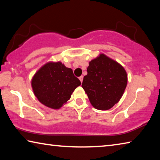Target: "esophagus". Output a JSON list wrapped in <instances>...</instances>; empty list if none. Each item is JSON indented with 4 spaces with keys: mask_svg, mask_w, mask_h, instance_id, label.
I'll return each instance as SVG.
<instances>
[{
    "mask_svg": "<svg viewBox=\"0 0 160 160\" xmlns=\"http://www.w3.org/2000/svg\"><path fill=\"white\" fill-rule=\"evenodd\" d=\"M79 79H80V82H82V80H83V76H80V77H79Z\"/></svg>",
    "mask_w": 160,
    "mask_h": 160,
    "instance_id": "1",
    "label": "esophagus"
}]
</instances>
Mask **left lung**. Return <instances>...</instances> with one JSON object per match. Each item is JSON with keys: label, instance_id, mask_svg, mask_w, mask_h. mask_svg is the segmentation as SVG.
Returning a JSON list of instances; mask_svg holds the SVG:
<instances>
[{"label": "left lung", "instance_id": "obj_1", "mask_svg": "<svg viewBox=\"0 0 160 160\" xmlns=\"http://www.w3.org/2000/svg\"><path fill=\"white\" fill-rule=\"evenodd\" d=\"M82 87L91 104L97 109L108 110L118 103L127 85L125 69L117 62L100 54L89 63Z\"/></svg>", "mask_w": 160, "mask_h": 160}]
</instances>
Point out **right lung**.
<instances>
[{"mask_svg": "<svg viewBox=\"0 0 160 160\" xmlns=\"http://www.w3.org/2000/svg\"><path fill=\"white\" fill-rule=\"evenodd\" d=\"M80 81L72 69L61 62H49L35 73L32 80L34 95L45 106L58 109L69 100Z\"/></svg>", "mask_w": 160, "mask_h": 160, "instance_id": "add662e5", "label": "right lung"}]
</instances>
